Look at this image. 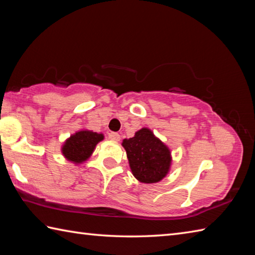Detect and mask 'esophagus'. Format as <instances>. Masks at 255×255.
<instances>
[{
    "label": "esophagus",
    "mask_w": 255,
    "mask_h": 255,
    "mask_svg": "<svg viewBox=\"0 0 255 255\" xmlns=\"http://www.w3.org/2000/svg\"><path fill=\"white\" fill-rule=\"evenodd\" d=\"M108 139L112 140V141L117 142L121 140V136H119V133H117V132H110L108 133Z\"/></svg>",
    "instance_id": "esophagus-1"
}]
</instances>
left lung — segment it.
<instances>
[{"label": "left lung", "instance_id": "left-lung-1", "mask_svg": "<svg viewBox=\"0 0 255 255\" xmlns=\"http://www.w3.org/2000/svg\"><path fill=\"white\" fill-rule=\"evenodd\" d=\"M129 165L134 177L142 183H156L169 172L171 153L164 143L147 128L140 129L133 138L124 139Z\"/></svg>", "mask_w": 255, "mask_h": 255}]
</instances>
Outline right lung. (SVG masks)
<instances>
[{
	"mask_svg": "<svg viewBox=\"0 0 255 255\" xmlns=\"http://www.w3.org/2000/svg\"><path fill=\"white\" fill-rule=\"evenodd\" d=\"M102 133L90 130L79 131L70 137L62 148V153L74 163H81L90 158L95 145L103 140Z\"/></svg>",
	"mask_w": 255,
	"mask_h": 255,
	"instance_id": "1",
	"label": "right lung"
}]
</instances>
